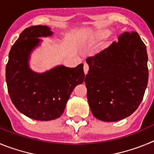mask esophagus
Segmentation results:
<instances>
[{
	"instance_id": "34e87169",
	"label": "esophagus",
	"mask_w": 154,
	"mask_h": 154,
	"mask_svg": "<svg viewBox=\"0 0 154 154\" xmlns=\"http://www.w3.org/2000/svg\"><path fill=\"white\" fill-rule=\"evenodd\" d=\"M83 69H84V72H85V74H87V72H88V71H89V65H88L87 63L84 64Z\"/></svg>"
}]
</instances>
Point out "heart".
Here are the masks:
<instances>
[{"label": "heart", "instance_id": "obj_1", "mask_svg": "<svg viewBox=\"0 0 154 154\" xmlns=\"http://www.w3.org/2000/svg\"><path fill=\"white\" fill-rule=\"evenodd\" d=\"M106 34V32H103V33H99V35H100V36H103V35H105Z\"/></svg>", "mask_w": 154, "mask_h": 154}]
</instances>
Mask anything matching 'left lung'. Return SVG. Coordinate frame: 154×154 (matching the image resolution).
Segmentation results:
<instances>
[{
    "instance_id": "left-lung-1",
    "label": "left lung",
    "mask_w": 154,
    "mask_h": 154,
    "mask_svg": "<svg viewBox=\"0 0 154 154\" xmlns=\"http://www.w3.org/2000/svg\"><path fill=\"white\" fill-rule=\"evenodd\" d=\"M147 60L146 45L136 31L123 32L117 42L86 58L87 99L96 119L119 121L137 109L147 86Z\"/></svg>"
}]
</instances>
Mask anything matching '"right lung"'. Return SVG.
Wrapping results in <instances>:
<instances>
[{"mask_svg":"<svg viewBox=\"0 0 154 154\" xmlns=\"http://www.w3.org/2000/svg\"><path fill=\"white\" fill-rule=\"evenodd\" d=\"M52 35L47 26H31L21 32L11 48L6 65L8 91L18 111L28 117L48 121L60 117L76 85L83 82V64L75 68L60 65L38 74L28 67L31 51L39 37Z\"/></svg>","mask_w":154,"mask_h":154,"instance_id":"add662e5","label":"right lung"}]
</instances>
